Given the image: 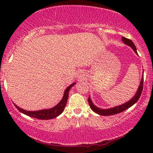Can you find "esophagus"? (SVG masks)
<instances>
[{
  "mask_svg": "<svg viewBox=\"0 0 153 153\" xmlns=\"http://www.w3.org/2000/svg\"><path fill=\"white\" fill-rule=\"evenodd\" d=\"M82 77H82V76H79V79H81V78H82Z\"/></svg>",
  "mask_w": 153,
  "mask_h": 153,
  "instance_id": "obj_1",
  "label": "esophagus"
}]
</instances>
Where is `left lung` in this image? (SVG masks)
I'll return each instance as SVG.
<instances>
[{
  "instance_id": "8db88e82",
  "label": "left lung",
  "mask_w": 153,
  "mask_h": 153,
  "mask_svg": "<svg viewBox=\"0 0 153 153\" xmlns=\"http://www.w3.org/2000/svg\"><path fill=\"white\" fill-rule=\"evenodd\" d=\"M122 41L124 42L125 45H127L128 46H130V47L133 49V51L135 52V53L136 54V55H138V53H137L136 46L134 45V44L133 43L132 41L129 39H128V38H126L125 37H122ZM143 80H144V77H143V75H142V79L140 81V83L139 87H138V90H137L135 95H134L133 98H131L129 101L126 102V103H124V104L120 105L119 106H116V107H115L106 108V109H102V108L98 107H97V106L93 104L91 98H90V97H89L88 100V103H89L90 108H91V109L96 113H97V114H98V115H103V116L113 115H115V114L120 113L121 112H122V111H123L128 109V108L131 107V106L135 104V103L138 100L139 98L140 97V95H141L142 92V89H143Z\"/></svg>"
}]
</instances>
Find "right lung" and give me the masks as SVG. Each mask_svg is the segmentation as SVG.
Masks as SVG:
<instances>
[{
    "label": "right lung",
    "instance_id": "obj_1",
    "mask_svg": "<svg viewBox=\"0 0 153 153\" xmlns=\"http://www.w3.org/2000/svg\"><path fill=\"white\" fill-rule=\"evenodd\" d=\"M74 84H76V82L73 83V84H71L70 86H69L65 90L63 97L61 100V101L53 108L39 111H30L24 110L23 109V108L19 107L18 106L15 105V103H13V104L15 106V107L19 110V112L24 113L25 115L29 116V117L38 119V120H51V119H54L58 117L59 115H61V114L63 113V111L65 109V107L66 106L67 99H68L69 91L70 90L71 88L73 86Z\"/></svg>",
    "mask_w": 153,
    "mask_h": 153
}]
</instances>
